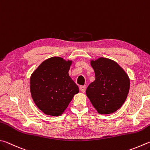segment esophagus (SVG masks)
<instances>
[{
	"instance_id": "obj_1",
	"label": "esophagus",
	"mask_w": 150,
	"mask_h": 150,
	"mask_svg": "<svg viewBox=\"0 0 150 150\" xmlns=\"http://www.w3.org/2000/svg\"><path fill=\"white\" fill-rule=\"evenodd\" d=\"M86 87L85 86H81L80 87V90L82 93H84L85 91H86Z\"/></svg>"
}]
</instances>
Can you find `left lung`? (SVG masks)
I'll use <instances>...</instances> for the list:
<instances>
[{
  "instance_id": "obj_1",
  "label": "left lung",
  "mask_w": 150,
  "mask_h": 150,
  "mask_svg": "<svg viewBox=\"0 0 150 150\" xmlns=\"http://www.w3.org/2000/svg\"><path fill=\"white\" fill-rule=\"evenodd\" d=\"M95 80L86 89V95L100 114L114 113L125 103L129 91L130 80L119 64L100 57L92 61Z\"/></svg>"
}]
</instances>
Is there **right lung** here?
Listing matches in <instances>:
<instances>
[{
	"mask_svg": "<svg viewBox=\"0 0 150 150\" xmlns=\"http://www.w3.org/2000/svg\"><path fill=\"white\" fill-rule=\"evenodd\" d=\"M71 63L59 57L50 58L42 62L31 76L33 99L47 115H61L79 92L78 86L69 75Z\"/></svg>",
	"mask_w": 150,
	"mask_h": 150,
	"instance_id": "right-lung-1",
	"label": "right lung"
}]
</instances>
